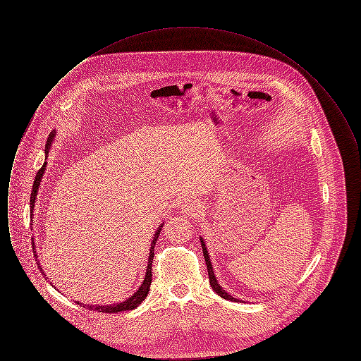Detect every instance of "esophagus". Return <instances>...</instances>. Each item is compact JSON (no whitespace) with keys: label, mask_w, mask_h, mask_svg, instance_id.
<instances>
[{"label":"esophagus","mask_w":361,"mask_h":361,"mask_svg":"<svg viewBox=\"0 0 361 361\" xmlns=\"http://www.w3.org/2000/svg\"><path fill=\"white\" fill-rule=\"evenodd\" d=\"M184 211L189 212V214H193L195 211H197V206L196 204H188V206H185Z\"/></svg>","instance_id":"esophagus-1"}]
</instances>
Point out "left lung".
<instances>
[{
  "label": "left lung",
  "mask_w": 361,
  "mask_h": 361,
  "mask_svg": "<svg viewBox=\"0 0 361 361\" xmlns=\"http://www.w3.org/2000/svg\"><path fill=\"white\" fill-rule=\"evenodd\" d=\"M200 242H202V247H203V255H204V259H206L207 264V269H208V277H209V284H211V287L214 288V291L216 292L219 296H222L224 299H227V300H238V299H235V298H233L231 295H228L227 292L224 291V288L218 284V281H216V279H215V275H214V271H212V265H211V261H209V257H208V252H207L206 243L203 242V238H200Z\"/></svg>",
  "instance_id": "obj_1"
}]
</instances>
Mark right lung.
Masks as SVG:
<instances>
[{
	"instance_id": "right-lung-1",
	"label": "right lung",
	"mask_w": 361,
	"mask_h": 361,
	"mask_svg": "<svg viewBox=\"0 0 361 361\" xmlns=\"http://www.w3.org/2000/svg\"><path fill=\"white\" fill-rule=\"evenodd\" d=\"M54 137H55V133H51V134L49 135L47 143H46V150H44L46 155L49 154V150H50V146H51ZM44 169H46V162H44L43 166L37 171L36 177H35L34 185H32V193H31V199H30V202H31V203H30V204H31V212H32V209H34L36 193H37V189H39V185H40V180H42V177H43ZM161 228H162V224H161V226L158 227V230L155 231L154 238H153V242H152V247H150V255H149V262H147V269H146L145 280H143L142 286L139 287V290H137L131 298H128L127 300H124V302H121V303L111 305V306H108V305H104V306L103 305H102V306L84 305V303H80V302H78V305H80L81 307H84V309L93 310V311H99V312H109V314H112V312H121V311H127V310L137 309V306L146 299V296H147V293H149V290H150V284H152V281H153V279H152V277H153V275H152V264H153V258H154L155 242H157L158 237H159ZM35 258H37L36 255H35ZM37 265L40 267V264H37ZM40 269H42V268H40Z\"/></svg>"
}]
</instances>
